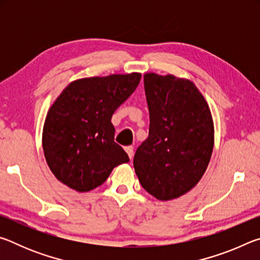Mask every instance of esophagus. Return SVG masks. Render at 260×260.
Here are the masks:
<instances>
[{"mask_svg":"<svg viewBox=\"0 0 260 260\" xmlns=\"http://www.w3.org/2000/svg\"><path fill=\"white\" fill-rule=\"evenodd\" d=\"M125 150L127 152V155H128V157L131 158V159H133V156H134V148L132 146H128V147H125Z\"/></svg>","mask_w":260,"mask_h":260,"instance_id":"obj_1","label":"esophagus"}]
</instances>
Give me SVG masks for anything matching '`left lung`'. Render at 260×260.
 I'll use <instances>...</instances> for the list:
<instances>
[{"instance_id":"left-lung-1","label":"left lung","mask_w":260,"mask_h":260,"mask_svg":"<svg viewBox=\"0 0 260 260\" xmlns=\"http://www.w3.org/2000/svg\"><path fill=\"white\" fill-rule=\"evenodd\" d=\"M143 78L150 126L133 164L141 186L157 200L170 201L188 192L205 173L213 150V120L190 80L156 73Z\"/></svg>"}]
</instances>
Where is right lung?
I'll return each mask as SVG.
<instances>
[{
    "label": "right lung",
    "instance_id": "add662e5",
    "mask_svg": "<svg viewBox=\"0 0 260 260\" xmlns=\"http://www.w3.org/2000/svg\"><path fill=\"white\" fill-rule=\"evenodd\" d=\"M140 73L79 79L51 105L42 132L47 164L61 183L89 191L128 155L114 142L111 118L139 86Z\"/></svg>",
    "mask_w": 260,
    "mask_h": 260
}]
</instances>
